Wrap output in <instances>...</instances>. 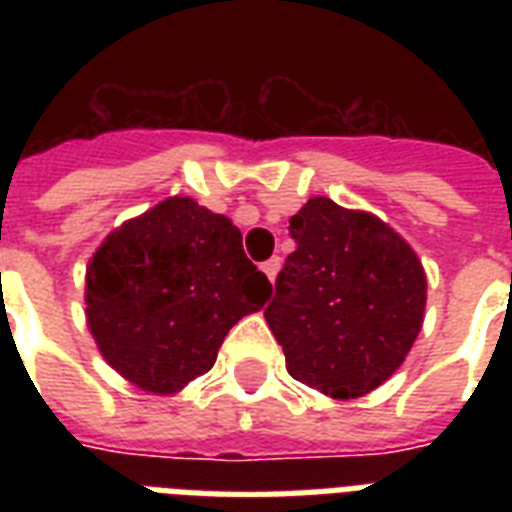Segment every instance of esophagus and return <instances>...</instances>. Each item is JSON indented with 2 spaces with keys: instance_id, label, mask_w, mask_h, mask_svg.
Wrapping results in <instances>:
<instances>
[{
  "instance_id": "1",
  "label": "esophagus",
  "mask_w": 512,
  "mask_h": 512,
  "mask_svg": "<svg viewBox=\"0 0 512 512\" xmlns=\"http://www.w3.org/2000/svg\"><path fill=\"white\" fill-rule=\"evenodd\" d=\"M279 268H281L279 257H271V260H265L263 263V273L271 279V284L276 281V276H279Z\"/></svg>"
}]
</instances>
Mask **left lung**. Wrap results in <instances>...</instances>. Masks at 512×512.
<instances>
[{
    "label": "left lung",
    "mask_w": 512,
    "mask_h": 512,
    "mask_svg": "<svg viewBox=\"0 0 512 512\" xmlns=\"http://www.w3.org/2000/svg\"><path fill=\"white\" fill-rule=\"evenodd\" d=\"M289 233L297 249L265 308L287 372L329 398L366 396L420 335L428 300L420 257L377 215L327 196L305 201Z\"/></svg>",
    "instance_id": "left-lung-1"
}]
</instances>
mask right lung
Wrapping results in <instances>:
<instances>
[{
	"mask_svg": "<svg viewBox=\"0 0 512 512\" xmlns=\"http://www.w3.org/2000/svg\"><path fill=\"white\" fill-rule=\"evenodd\" d=\"M271 292L228 217L170 196L95 249L84 316L111 369L135 388L170 396L215 366L228 329Z\"/></svg>",
	"mask_w": 512,
	"mask_h": 512,
	"instance_id": "right-lung-1",
	"label": "right lung"
}]
</instances>
